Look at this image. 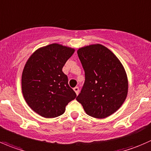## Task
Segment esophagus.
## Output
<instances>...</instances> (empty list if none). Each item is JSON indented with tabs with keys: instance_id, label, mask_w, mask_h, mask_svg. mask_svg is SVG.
I'll return each instance as SVG.
<instances>
[{
	"instance_id": "esophagus-1",
	"label": "esophagus",
	"mask_w": 151,
	"mask_h": 151,
	"mask_svg": "<svg viewBox=\"0 0 151 151\" xmlns=\"http://www.w3.org/2000/svg\"><path fill=\"white\" fill-rule=\"evenodd\" d=\"M74 91H75V93H77V95H78L79 92H80V88H79V87L74 88Z\"/></svg>"
}]
</instances>
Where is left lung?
Returning a JSON list of instances; mask_svg holds the SVG:
<instances>
[{
	"label": "left lung",
	"instance_id": "obj_1",
	"mask_svg": "<svg viewBox=\"0 0 151 151\" xmlns=\"http://www.w3.org/2000/svg\"><path fill=\"white\" fill-rule=\"evenodd\" d=\"M85 71V83L76 98L88 115L105 118L117 111L128 94V83L122 63L100 44L77 51Z\"/></svg>",
	"mask_w": 151,
	"mask_h": 151
}]
</instances>
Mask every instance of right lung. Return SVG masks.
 Masks as SVG:
<instances>
[{
	"mask_svg": "<svg viewBox=\"0 0 151 151\" xmlns=\"http://www.w3.org/2000/svg\"><path fill=\"white\" fill-rule=\"evenodd\" d=\"M74 49L53 43L37 49L29 58L22 74V92L29 106L40 116L62 115L77 94L68 86L63 67Z\"/></svg>",
	"mask_w": 151,
	"mask_h": 151,
	"instance_id": "1",
	"label": "right lung"
}]
</instances>
